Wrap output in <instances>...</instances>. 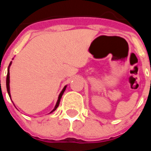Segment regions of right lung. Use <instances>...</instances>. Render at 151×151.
<instances>
[{
    "instance_id": "obj_1",
    "label": "right lung",
    "mask_w": 151,
    "mask_h": 151,
    "mask_svg": "<svg viewBox=\"0 0 151 151\" xmlns=\"http://www.w3.org/2000/svg\"><path fill=\"white\" fill-rule=\"evenodd\" d=\"M10 65H11V63H10V64H9V66H10ZM6 88H7V91H8L9 95V96L11 97V95H10V90H9V70H8V73H7V77H6ZM66 86H65L64 88H63V89L62 90L61 93H60V95H59V96H58V101H57V103H56L55 106V108H54V109H53V110L51 112H52L53 111L55 110V109H57L58 106H59V104H60V99H61L62 96H63V93H64V91H65V90H66Z\"/></svg>"
}]
</instances>
